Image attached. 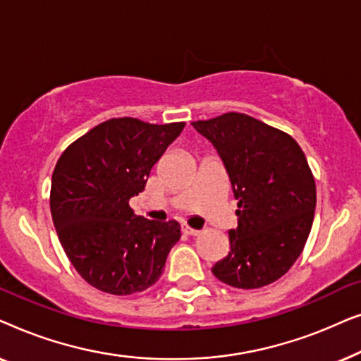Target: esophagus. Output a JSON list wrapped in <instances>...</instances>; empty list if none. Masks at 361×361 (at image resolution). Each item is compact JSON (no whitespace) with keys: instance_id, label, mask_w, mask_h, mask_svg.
Masks as SVG:
<instances>
[{"instance_id":"esophagus-1","label":"esophagus","mask_w":361,"mask_h":361,"mask_svg":"<svg viewBox=\"0 0 361 361\" xmlns=\"http://www.w3.org/2000/svg\"><path fill=\"white\" fill-rule=\"evenodd\" d=\"M182 233L187 235V236H195V235H199L200 231L195 230V228H190L189 225H182Z\"/></svg>"}]
</instances>
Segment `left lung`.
<instances>
[{
	"mask_svg": "<svg viewBox=\"0 0 361 361\" xmlns=\"http://www.w3.org/2000/svg\"><path fill=\"white\" fill-rule=\"evenodd\" d=\"M219 152L238 200L230 253L212 273L238 289H256L284 276L312 228L315 182L302 149L286 133L243 113L194 121Z\"/></svg>",
	"mask_w": 361,
	"mask_h": 361,
	"instance_id": "left-lung-1",
	"label": "left lung"
}]
</instances>
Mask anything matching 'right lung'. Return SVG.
I'll use <instances>...</instances> for the list:
<instances>
[{
    "mask_svg": "<svg viewBox=\"0 0 361 361\" xmlns=\"http://www.w3.org/2000/svg\"><path fill=\"white\" fill-rule=\"evenodd\" d=\"M184 126L115 118L72 142L57 161L54 226L73 268L93 288L130 295L164 271L180 225L135 215L130 199L145 190L151 169Z\"/></svg>",
    "mask_w": 361,
    "mask_h": 361,
    "instance_id": "1",
    "label": "right lung"
}]
</instances>
